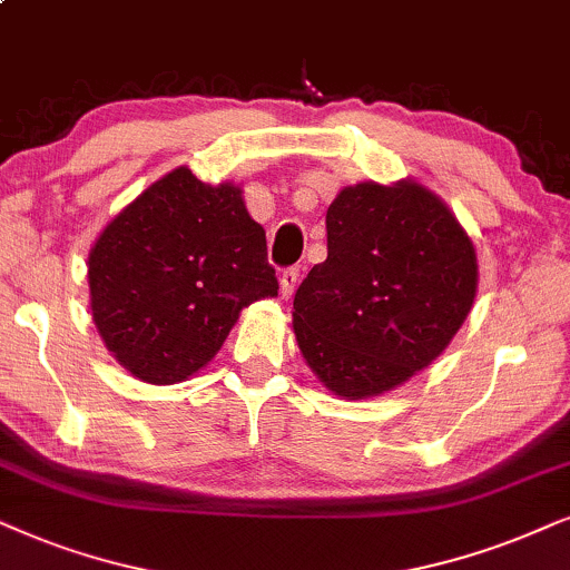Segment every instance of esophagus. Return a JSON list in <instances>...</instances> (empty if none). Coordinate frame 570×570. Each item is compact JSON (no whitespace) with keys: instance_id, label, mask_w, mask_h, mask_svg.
Here are the masks:
<instances>
[{"instance_id":"1","label":"esophagus","mask_w":570,"mask_h":570,"mask_svg":"<svg viewBox=\"0 0 570 570\" xmlns=\"http://www.w3.org/2000/svg\"><path fill=\"white\" fill-rule=\"evenodd\" d=\"M297 281H299V268H286L284 273H281V278H278L281 297L289 299L294 294V286H297Z\"/></svg>"}]
</instances>
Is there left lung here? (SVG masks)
Wrapping results in <instances>:
<instances>
[{"label":"left lung","mask_w":570,"mask_h":570,"mask_svg":"<svg viewBox=\"0 0 570 570\" xmlns=\"http://www.w3.org/2000/svg\"><path fill=\"white\" fill-rule=\"evenodd\" d=\"M325 229L328 257L294 294V336L333 396H381L435 362L464 325L480 281L474 242L414 179L344 187Z\"/></svg>","instance_id":"left-lung-1"}]
</instances>
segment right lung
<instances>
[{
	"label": "right lung",
	"instance_id": "1",
	"mask_svg": "<svg viewBox=\"0 0 570 570\" xmlns=\"http://www.w3.org/2000/svg\"><path fill=\"white\" fill-rule=\"evenodd\" d=\"M88 286L104 346L150 385L206 367L242 309L278 294L265 232L242 187L206 185L187 166L104 226L88 253Z\"/></svg>",
	"mask_w": 570,
	"mask_h": 570
}]
</instances>
